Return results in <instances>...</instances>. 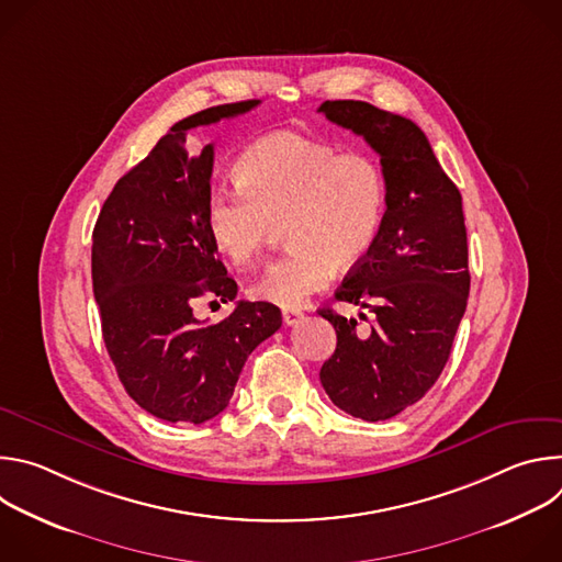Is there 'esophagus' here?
I'll return each mask as SVG.
<instances>
[{"instance_id":"1","label":"esophagus","mask_w":562,"mask_h":562,"mask_svg":"<svg viewBox=\"0 0 562 562\" xmlns=\"http://www.w3.org/2000/svg\"><path fill=\"white\" fill-rule=\"evenodd\" d=\"M302 317H304V315H302V311H297V308H282V319H284L286 327L297 325Z\"/></svg>"}]
</instances>
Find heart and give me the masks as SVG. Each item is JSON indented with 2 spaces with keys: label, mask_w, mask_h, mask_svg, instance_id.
I'll return each mask as SVG.
<instances>
[{
  "label": "heart",
  "mask_w": 562,
  "mask_h": 562,
  "mask_svg": "<svg viewBox=\"0 0 562 562\" xmlns=\"http://www.w3.org/2000/svg\"><path fill=\"white\" fill-rule=\"evenodd\" d=\"M235 189L206 198V231L233 265L258 258L276 224L284 256L271 260L251 295L284 308L325 289L336 265L353 267L373 249L386 211V178L364 150H342L280 131L251 144L235 162Z\"/></svg>",
  "instance_id": "1"
}]
</instances>
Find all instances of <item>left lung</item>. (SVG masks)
I'll list each match as a JSON object with an SVG mask.
<instances>
[{"instance_id":"obj_1","label":"left lung","mask_w":562,"mask_h":562,"mask_svg":"<svg viewBox=\"0 0 562 562\" xmlns=\"http://www.w3.org/2000/svg\"><path fill=\"white\" fill-rule=\"evenodd\" d=\"M317 111L362 135L386 178L375 245L336 291V300L369 308L373 323L360 331L358 319L319 308L338 336L319 382L353 418L389 420L434 386L467 308L462 198L412 120L356 100L325 102Z\"/></svg>"}]
</instances>
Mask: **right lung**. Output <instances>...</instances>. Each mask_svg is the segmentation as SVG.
<instances>
[{"instance_id": "add662e5", "label": "right lung", "mask_w": 562, "mask_h": 562, "mask_svg": "<svg viewBox=\"0 0 562 562\" xmlns=\"http://www.w3.org/2000/svg\"><path fill=\"white\" fill-rule=\"evenodd\" d=\"M258 104L211 106L173 124L117 180L93 228L106 351L126 393L159 420L202 425L224 412L251 351L282 327L271 302L239 300L215 325L193 313L202 295L235 300L237 284L206 231L213 144L191 155L187 135Z\"/></svg>"}]
</instances>
